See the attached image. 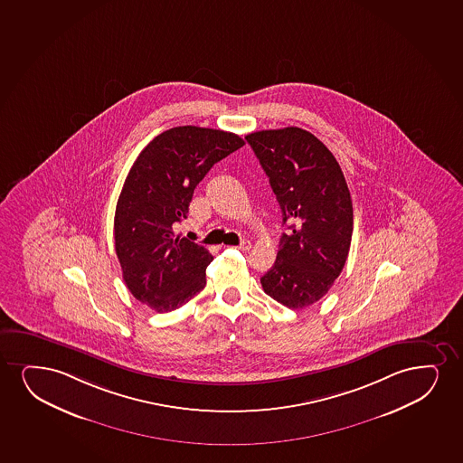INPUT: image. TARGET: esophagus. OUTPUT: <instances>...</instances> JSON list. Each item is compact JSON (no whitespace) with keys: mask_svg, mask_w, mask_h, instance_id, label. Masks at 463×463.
I'll return each mask as SVG.
<instances>
[{"mask_svg":"<svg viewBox=\"0 0 463 463\" xmlns=\"http://www.w3.org/2000/svg\"><path fill=\"white\" fill-rule=\"evenodd\" d=\"M240 249L241 250H250L252 249V242L249 240H242L241 241Z\"/></svg>","mask_w":463,"mask_h":463,"instance_id":"1","label":"esophagus"}]
</instances>
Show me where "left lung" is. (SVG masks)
I'll return each instance as SVG.
<instances>
[{
  "instance_id": "8db88e82",
  "label": "left lung",
  "mask_w": 463,
  "mask_h": 463,
  "mask_svg": "<svg viewBox=\"0 0 463 463\" xmlns=\"http://www.w3.org/2000/svg\"><path fill=\"white\" fill-rule=\"evenodd\" d=\"M280 205L281 234L264 293L298 310L327 294L345 268L354 229L351 193L338 161L317 136L298 127L246 136Z\"/></svg>"
}]
</instances>
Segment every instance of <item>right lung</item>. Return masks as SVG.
Masks as SVG:
<instances>
[{
	"mask_svg": "<svg viewBox=\"0 0 463 463\" xmlns=\"http://www.w3.org/2000/svg\"><path fill=\"white\" fill-rule=\"evenodd\" d=\"M244 146L222 129L175 127L139 153L118 195L114 241L129 293L156 313L176 310L206 285L205 247L175 236L194 189L217 161Z\"/></svg>",
	"mask_w": 463,
	"mask_h": 463,
	"instance_id": "right-lung-1",
	"label": "right lung"
}]
</instances>
